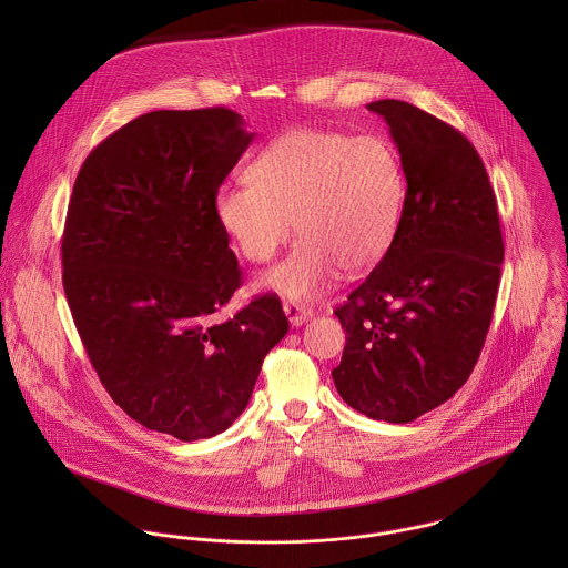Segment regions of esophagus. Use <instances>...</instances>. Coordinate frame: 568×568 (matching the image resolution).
<instances>
[{
	"mask_svg": "<svg viewBox=\"0 0 568 568\" xmlns=\"http://www.w3.org/2000/svg\"><path fill=\"white\" fill-rule=\"evenodd\" d=\"M284 313L293 325L306 324L313 317V311L304 304H297V302H284Z\"/></svg>",
	"mask_w": 568,
	"mask_h": 568,
	"instance_id": "obj_1",
	"label": "esophagus"
}]
</instances>
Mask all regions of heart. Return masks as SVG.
I'll return each instance as SVG.
<instances>
[{
    "label": "heart",
    "instance_id": "obj_1",
    "mask_svg": "<svg viewBox=\"0 0 568 568\" xmlns=\"http://www.w3.org/2000/svg\"><path fill=\"white\" fill-rule=\"evenodd\" d=\"M405 170L383 135L293 129L271 140L246 179L219 187L214 214L248 262H268L295 232L302 236L260 286L291 300L320 295L336 268H372L396 236Z\"/></svg>",
    "mask_w": 568,
    "mask_h": 568
}]
</instances>
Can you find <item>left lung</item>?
<instances>
[{
  "mask_svg": "<svg viewBox=\"0 0 568 568\" xmlns=\"http://www.w3.org/2000/svg\"><path fill=\"white\" fill-rule=\"evenodd\" d=\"M400 151V223L376 268L334 311L345 349L332 378L372 419L406 424L453 398L473 374L496 304L503 234L477 149L455 126L378 100Z\"/></svg>",
  "mask_w": 568,
  "mask_h": 568,
  "instance_id": "8db88e82",
  "label": "left lung"
}]
</instances>
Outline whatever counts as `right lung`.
<instances>
[{"mask_svg": "<svg viewBox=\"0 0 568 568\" xmlns=\"http://www.w3.org/2000/svg\"><path fill=\"white\" fill-rule=\"evenodd\" d=\"M243 124L227 106L131 120L82 163L65 219L63 288L102 387L181 442L232 426L288 332L273 293L214 322L243 282L214 214Z\"/></svg>", "mask_w": 568, "mask_h": 568, "instance_id": "1", "label": "right lung"}]
</instances>
